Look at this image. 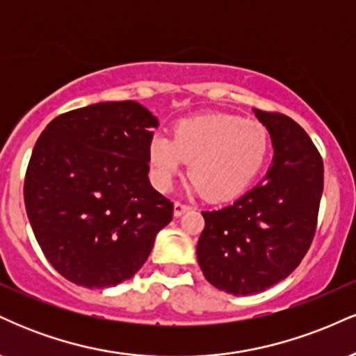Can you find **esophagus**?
Segmentation results:
<instances>
[{
  "label": "esophagus",
  "mask_w": 356,
  "mask_h": 356,
  "mask_svg": "<svg viewBox=\"0 0 356 356\" xmlns=\"http://www.w3.org/2000/svg\"><path fill=\"white\" fill-rule=\"evenodd\" d=\"M187 211H191V206H187V204L179 202V201L174 202V216H175V218H179V216H182L184 212H187Z\"/></svg>",
  "instance_id": "esophagus-1"
}]
</instances>
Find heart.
<instances>
[{"mask_svg": "<svg viewBox=\"0 0 356 356\" xmlns=\"http://www.w3.org/2000/svg\"><path fill=\"white\" fill-rule=\"evenodd\" d=\"M269 134L256 120L229 113L187 117L174 125L172 138L155 134L147 147L155 189L170 191L189 162L191 187L211 201H227L251 186L269 155Z\"/></svg>", "mask_w": 356, "mask_h": 356, "instance_id": "heart-1", "label": "heart"}]
</instances>
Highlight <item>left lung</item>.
<instances>
[{
    "mask_svg": "<svg viewBox=\"0 0 356 356\" xmlns=\"http://www.w3.org/2000/svg\"><path fill=\"white\" fill-rule=\"evenodd\" d=\"M275 157L263 181L231 206L204 211L197 261L212 286L248 296L288 277L308 252L323 192V159L293 118L254 108Z\"/></svg>",
    "mask_w": 356,
    "mask_h": 356,
    "instance_id": "left-lung-1",
    "label": "left lung"
}]
</instances>
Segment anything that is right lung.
I'll use <instances>...</instances> for the list:
<instances>
[{"label": "right lung", "mask_w": 356, "mask_h": 356, "mask_svg": "<svg viewBox=\"0 0 356 356\" xmlns=\"http://www.w3.org/2000/svg\"><path fill=\"white\" fill-rule=\"evenodd\" d=\"M157 125L137 102H100L53 118L36 140L24 206L43 254L72 283L130 280L172 220L174 204L147 175Z\"/></svg>", "instance_id": "right-lung-1"}]
</instances>
